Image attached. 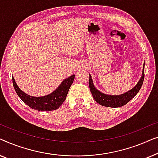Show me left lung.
<instances>
[{
	"mask_svg": "<svg viewBox=\"0 0 158 158\" xmlns=\"http://www.w3.org/2000/svg\"><path fill=\"white\" fill-rule=\"evenodd\" d=\"M144 78V68H143L141 79L139 80V83L137 84V85H136L135 87H134L132 89L129 90V91L125 93L124 94L118 95V96H109V95L103 94L100 91H98V90L94 87L90 75L89 77V88L93 97H94L95 101H96L97 103H99V104L101 106H103L117 108L122 106L124 105H126L129 101L131 100V99L137 95V93L139 92V90H140V88H141L142 84H143Z\"/></svg>",
	"mask_w": 158,
	"mask_h": 158,
	"instance_id": "8db88e82",
	"label": "left lung"
}]
</instances>
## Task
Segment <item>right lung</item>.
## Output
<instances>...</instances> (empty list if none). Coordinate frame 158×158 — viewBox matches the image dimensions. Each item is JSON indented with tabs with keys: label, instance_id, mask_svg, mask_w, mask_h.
<instances>
[{
	"label": "right lung",
	"instance_id": "add662e5",
	"mask_svg": "<svg viewBox=\"0 0 158 158\" xmlns=\"http://www.w3.org/2000/svg\"><path fill=\"white\" fill-rule=\"evenodd\" d=\"M75 75H71L62 81L60 85L52 94L42 97H34L23 93L16 85L14 77H12L13 85L16 94L21 100L30 108L37 111H50L57 109L66 99L68 90L74 81Z\"/></svg>",
	"mask_w": 158,
	"mask_h": 158
}]
</instances>
